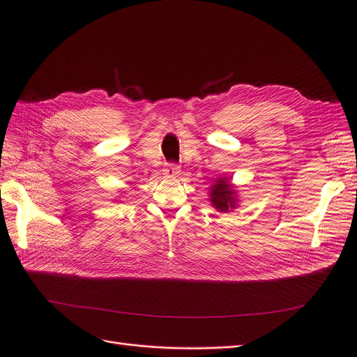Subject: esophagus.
I'll return each instance as SVG.
<instances>
[{"instance_id": "obj_1", "label": "esophagus", "mask_w": 357, "mask_h": 357, "mask_svg": "<svg viewBox=\"0 0 357 357\" xmlns=\"http://www.w3.org/2000/svg\"><path fill=\"white\" fill-rule=\"evenodd\" d=\"M181 174V168L178 167V165H175V164H168L165 168H164V175L167 176V178H174V176H176V175H179Z\"/></svg>"}]
</instances>
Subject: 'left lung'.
Here are the masks:
<instances>
[{
    "label": "left lung",
    "instance_id": "obj_1",
    "mask_svg": "<svg viewBox=\"0 0 357 357\" xmlns=\"http://www.w3.org/2000/svg\"><path fill=\"white\" fill-rule=\"evenodd\" d=\"M234 188L236 186L230 182L229 176H222L211 185L209 202L218 212L227 213L238 206V196Z\"/></svg>",
    "mask_w": 357,
    "mask_h": 357
}]
</instances>
